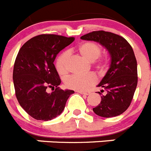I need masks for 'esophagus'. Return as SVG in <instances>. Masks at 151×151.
Instances as JSON below:
<instances>
[{
  "mask_svg": "<svg viewBox=\"0 0 151 151\" xmlns=\"http://www.w3.org/2000/svg\"><path fill=\"white\" fill-rule=\"evenodd\" d=\"M78 92L79 94H85V95H88V94H90V91H78Z\"/></svg>",
  "mask_w": 151,
  "mask_h": 151,
  "instance_id": "34e87169",
  "label": "esophagus"
}]
</instances>
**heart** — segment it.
I'll use <instances>...</instances> for the list:
<instances>
[{
	"instance_id": "obj_1",
	"label": "heart",
	"mask_w": 151,
	"mask_h": 151,
	"mask_svg": "<svg viewBox=\"0 0 151 151\" xmlns=\"http://www.w3.org/2000/svg\"><path fill=\"white\" fill-rule=\"evenodd\" d=\"M78 54L90 62H94L102 54V46L96 41H88L80 44L77 47ZM55 66L60 75H66L69 72V54L63 52L56 60ZM96 68L101 75H104L109 68V61L106 57H101L96 62ZM66 88L73 90L84 91L96 83V78L94 75H72L65 79Z\"/></svg>"
}]
</instances>
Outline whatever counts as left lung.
Masks as SVG:
<instances>
[{
    "label": "left lung",
    "instance_id": "1",
    "mask_svg": "<svg viewBox=\"0 0 151 151\" xmlns=\"http://www.w3.org/2000/svg\"><path fill=\"white\" fill-rule=\"evenodd\" d=\"M81 39L99 42L111 57L110 69L98 85L106 94L93 111L106 118L120 115L130 106L138 84L137 60L132 47L122 36L103 30L84 35Z\"/></svg>",
    "mask_w": 151,
    "mask_h": 151
}]
</instances>
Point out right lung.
<instances>
[{
    "instance_id": "1",
    "label": "right lung",
    "mask_w": 151,
    "mask_h": 151,
    "mask_svg": "<svg viewBox=\"0 0 151 151\" xmlns=\"http://www.w3.org/2000/svg\"><path fill=\"white\" fill-rule=\"evenodd\" d=\"M74 37L52 34L35 36L19 50L13 66V79L19 104L30 116L48 121L60 115L74 91L62 90L61 79L54 61ZM48 87L55 91L50 94Z\"/></svg>"
}]
</instances>
